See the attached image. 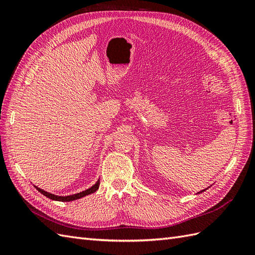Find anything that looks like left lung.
<instances>
[{"label":"left lung","mask_w":255,"mask_h":255,"mask_svg":"<svg viewBox=\"0 0 255 255\" xmlns=\"http://www.w3.org/2000/svg\"><path fill=\"white\" fill-rule=\"evenodd\" d=\"M206 189H207V188H205V189H203V190H201V191H199V192H198V194H200V192H203V191H205Z\"/></svg>","instance_id":"left-lung-1"}]
</instances>
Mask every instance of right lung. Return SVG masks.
I'll use <instances>...</instances> for the list:
<instances>
[{"mask_svg": "<svg viewBox=\"0 0 255 255\" xmlns=\"http://www.w3.org/2000/svg\"><path fill=\"white\" fill-rule=\"evenodd\" d=\"M99 186H100V180H98V181L96 182V184L92 185V186H91L90 188H88V189H86V190H84V191H81V192H78V194L70 195V196H57V195L51 194V192L45 191V190H43V189H41V188H39V187H37V186H35V187H36V189H37L38 191L41 192V194H42L43 196H45V197L51 199V200H54V201L70 202V201H74V200L81 199V198H83V197H85V196H88V195H90V194H94V192H96V191L98 190Z\"/></svg>", "mask_w": 255, "mask_h": 255, "instance_id": "right-lung-1", "label": "right lung"}]
</instances>
